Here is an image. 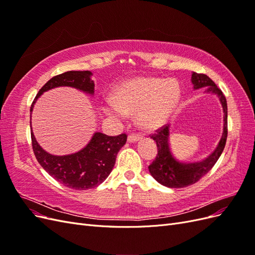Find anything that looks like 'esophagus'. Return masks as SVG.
Returning <instances> with one entry per match:
<instances>
[{"label": "esophagus", "mask_w": 255, "mask_h": 255, "mask_svg": "<svg viewBox=\"0 0 255 255\" xmlns=\"http://www.w3.org/2000/svg\"><path fill=\"white\" fill-rule=\"evenodd\" d=\"M141 136L140 135H138V134H130V135H128V142H130V143H134V142H137V141H139L140 139H141Z\"/></svg>", "instance_id": "34e87169"}]
</instances>
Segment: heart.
<instances>
[{
    "instance_id": "1",
    "label": "heart",
    "mask_w": 255,
    "mask_h": 255,
    "mask_svg": "<svg viewBox=\"0 0 255 255\" xmlns=\"http://www.w3.org/2000/svg\"><path fill=\"white\" fill-rule=\"evenodd\" d=\"M180 99L181 87L175 80L134 78L115 88L105 112L113 116L136 114L138 126L153 130L168 120Z\"/></svg>"
}]
</instances>
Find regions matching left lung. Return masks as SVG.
I'll list each match as a JSON object with an SVG mask.
<instances>
[{
	"label": "left lung",
	"mask_w": 255,
	"mask_h": 255,
	"mask_svg": "<svg viewBox=\"0 0 255 255\" xmlns=\"http://www.w3.org/2000/svg\"><path fill=\"white\" fill-rule=\"evenodd\" d=\"M191 83L194 85L195 90L205 87L206 92L216 95L219 98L223 111V130L220 141L214 152L203 160L195 161V163H184L174 157L170 149V144H169V134H170L169 128L170 126L161 128L157 130L156 134L152 135L151 138L155 140L157 145V155L149 166V171L159 184L170 188H183L198 182L217 163L227 142L228 105L226 97L223 96L217 85L205 74L192 72Z\"/></svg>",
	"instance_id": "8db88e82"
}]
</instances>
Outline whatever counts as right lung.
Here are the masks:
<instances>
[{
  "instance_id": "obj_1",
  "label": "right lung",
  "mask_w": 255,
  "mask_h": 255,
  "mask_svg": "<svg viewBox=\"0 0 255 255\" xmlns=\"http://www.w3.org/2000/svg\"><path fill=\"white\" fill-rule=\"evenodd\" d=\"M91 76L90 71H68L54 76L38 91L30 106V115L38 98L53 88L72 87L94 96L95 82L91 80ZM30 136L35 156L40 166L60 184L76 190L95 188L107 179L115 166L117 154L126 144L128 138L127 134L107 136L96 132L90 141L80 151L68 155H54L43 150L37 142L33 129H30Z\"/></svg>"
}]
</instances>
